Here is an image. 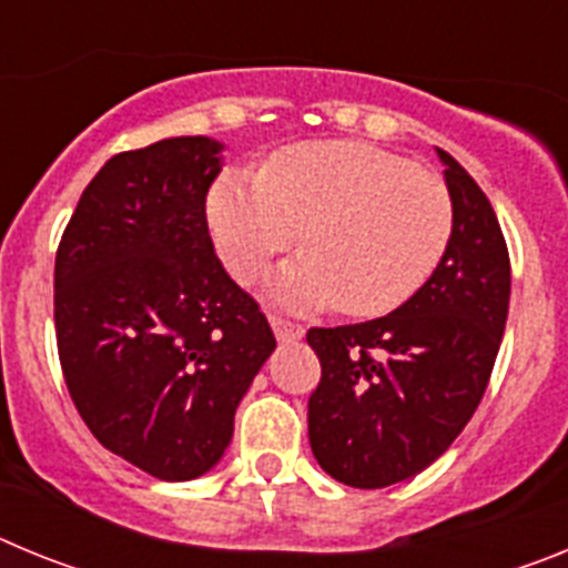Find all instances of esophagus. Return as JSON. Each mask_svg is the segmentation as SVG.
Masks as SVG:
<instances>
[{
    "instance_id": "34e87169",
    "label": "esophagus",
    "mask_w": 568,
    "mask_h": 568,
    "mask_svg": "<svg viewBox=\"0 0 568 568\" xmlns=\"http://www.w3.org/2000/svg\"><path fill=\"white\" fill-rule=\"evenodd\" d=\"M270 324H273V333L281 344H293V341L304 338V327L295 324V321L281 318V315H270Z\"/></svg>"
}]
</instances>
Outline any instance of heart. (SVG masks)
Wrapping results in <instances>:
<instances>
[{
    "instance_id": "heart-1",
    "label": "heart",
    "mask_w": 568,
    "mask_h": 568,
    "mask_svg": "<svg viewBox=\"0 0 568 568\" xmlns=\"http://www.w3.org/2000/svg\"><path fill=\"white\" fill-rule=\"evenodd\" d=\"M207 222L241 284H253L301 233L307 250L270 278L284 307L384 315L435 273L455 207L438 175L404 155L329 139L278 150L261 175L224 173L207 195Z\"/></svg>"
}]
</instances>
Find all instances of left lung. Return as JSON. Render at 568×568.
Here are the masks:
<instances>
[{
    "instance_id": "1",
    "label": "left lung",
    "mask_w": 568,
    "mask_h": 568,
    "mask_svg": "<svg viewBox=\"0 0 568 568\" xmlns=\"http://www.w3.org/2000/svg\"><path fill=\"white\" fill-rule=\"evenodd\" d=\"M455 227L424 287L384 318L313 327L321 361L310 446L321 469L358 489L413 478L478 409L509 315L511 267L498 215L446 150Z\"/></svg>"
}]
</instances>
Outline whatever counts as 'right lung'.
Returning a JSON list of instances; mask_svg holds the SVG:
<instances>
[{
    "mask_svg": "<svg viewBox=\"0 0 568 568\" xmlns=\"http://www.w3.org/2000/svg\"><path fill=\"white\" fill-rule=\"evenodd\" d=\"M219 153L215 139L179 135L113 155L57 250L70 398L104 449L162 480H193L222 460L235 406L275 349L210 239Z\"/></svg>",
    "mask_w": 568,
    "mask_h": 568,
    "instance_id": "1",
    "label": "right lung"
}]
</instances>
